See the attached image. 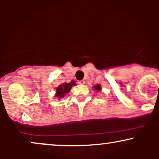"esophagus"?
<instances>
[{
    "label": "esophagus",
    "instance_id": "esophagus-1",
    "mask_svg": "<svg viewBox=\"0 0 159 159\" xmlns=\"http://www.w3.org/2000/svg\"><path fill=\"white\" fill-rule=\"evenodd\" d=\"M78 83L79 84H81V85L82 84H84L85 81H84V80H81V81H78Z\"/></svg>",
    "mask_w": 159,
    "mask_h": 159
}]
</instances>
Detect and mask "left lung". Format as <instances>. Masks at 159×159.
<instances>
[{"mask_svg": "<svg viewBox=\"0 0 159 159\" xmlns=\"http://www.w3.org/2000/svg\"><path fill=\"white\" fill-rule=\"evenodd\" d=\"M93 87H94L95 90H96V91H99L100 90H101V86H100L99 84H97V85L94 86Z\"/></svg>", "mask_w": 159, "mask_h": 159, "instance_id": "left-lung-1", "label": "left lung"}]
</instances>
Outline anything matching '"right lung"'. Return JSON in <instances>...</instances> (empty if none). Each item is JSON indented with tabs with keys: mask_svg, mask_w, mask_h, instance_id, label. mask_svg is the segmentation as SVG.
Instances as JSON below:
<instances>
[{
	"mask_svg": "<svg viewBox=\"0 0 159 159\" xmlns=\"http://www.w3.org/2000/svg\"><path fill=\"white\" fill-rule=\"evenodd\" d=\"M74 85H75V83L73 81H71L70 83H63V84L60 85L57 88V93L55 95L56 97L63 98L66 94L69 93V92L70 91L72 86Z\"/></svg>",
	"mask_w": 159,
	"mask_h": 159,
	"instance_id": "obj_1",
	"label": "right lung"
}]
</instances>
